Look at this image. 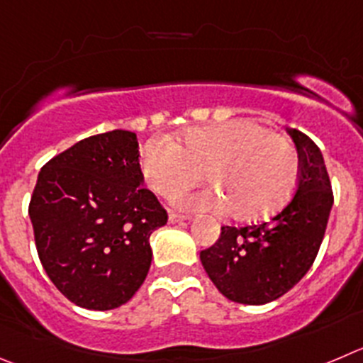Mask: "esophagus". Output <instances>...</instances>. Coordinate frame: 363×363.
I'll return each mask as SVG.
<instances>
[{"label":"esophagus","instance_id":"34e87169","mask_svg":"<svg viewBox=\"0 0 363 363\" xmlns=\"http://www.w3.org/2000/svg\"><path fill=\"white\" fill-rule=\"evenodd\" d=\"M188 218H189L188 215H179V213H175V211H170V215H168V222L170 223L184 222V220H188Z\"/></svg>","mask_w":363,"mask_h":363}]
</instances>
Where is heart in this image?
<instances>
[{
    "label": "heart",
    "instance_id": "heart-1",
    "mask_svg": "<svg viewBox=\"0 0 363 363\" xmlns=\"http://www.w3.org/2000/svg\"><path fill=\"white\" fill-rule=\"evenodd\" d=\"M208 170L222 193L204 191L193 204L228 206L238 220H262L283 208L299 177L292 141L249 118L191 128L182 143L155 138L141 155V174L152 191L170 199L191 188Z\"/></svg>",
    "mask_w": 363,
    "mask_h": 363
}]
</instances>
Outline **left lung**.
I'll list each match as a JSON object with an SVG mask.
<instances>
[{
  "label": "left lung",
  "mask_w": 363,
  "mask_h": 363,
  "mask_svg": "<svg viewBox=\"0 0 363 363\" xmlns=\"http://www.w3.org/2000/svg\"><path fill=\"white\" fill-rule=\"evenodd\" d=\"M299 154V177L290 202L269 222L223 225L202 267L222 296L265 304L294 289L313 265L333 206L330 175L319 147L297 128L286 130Z\"/></svg>",
  "instance_id": "left-lung-1"
}]
</instances>
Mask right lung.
<instances>
[{"label":"right lung","instance_id":"right-lung-1","mask_svg":"<svg viewBox=\"0 0 363 363\" xmlns=\"http://www.w3.org/2000/svg\"><path fill=\"white\" fill-rule=\"evenodd\" d=\"M138 148L134 132L111 130L74 143L39 172L28 206L37 254L77 306H121L150 269V235L168 215L141 188Z\"/></svg>","mask_w":363,"mask_h":363}]
</instances>
